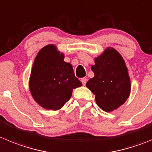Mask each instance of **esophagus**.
I'll use <instances>...</instances> for the list:
<instances>
[{
    "label": "esophagus",
    "mask_w": 152,
    "mask_h": 152,
    "mask_svg": "<svg viewBox=\"0 0 152 152\" xmlns=\"http://www.w3.org/2000/svg\"><path fill=\"white\" fill-rule=\"evenodd\" d=\"M87 79L86 78V77H83V78H81L80 81H81V83H83V85H85L86 83H87Z\"/></svg>",
    "instance_id": "1"
}]
</instances>
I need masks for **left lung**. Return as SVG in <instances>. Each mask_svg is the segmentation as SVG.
<instances>
[{
  "label": "left lung",
  "mask_w": 152,
  "mask_h": 152,
  "mask_svg": "<svg viewBox=\"0 0 152 152\" xmlns=\"http://www.w3.org/2000/svg\"><path fill=\"white\" fill-rule=\"evenodd\" d=\"M91 69L94 77L86 86L95 95L97 105L111 112L124 105L131 91L128 69L121 55L113 47H107L94 59Z\"/></svg>",
  "instance_id": "obj_1"
}]
</instances>
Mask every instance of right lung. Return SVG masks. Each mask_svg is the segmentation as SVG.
I'll list each match as a JSON object with an SVG mask.
<instances>
[{
	"label": "right lung",
	"mask_w": 152,
	"mask_h": 152,
	"mask_svg": "<svg viewBox=\"0 0 152 152\" xmlns=\"http://www.w3.org/2000/svg\"><path fill=\"white\" fill-rule=\"evenodd\" d=\"M55 44L43 47L31 71L29 90L34 101L47 110L58 111L70 99L74 89L82 83L75 76L72 64Z\"/></svg>",
	"instance_id": "obj_1"
}]
</instances>
